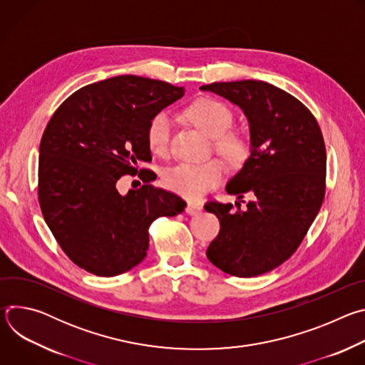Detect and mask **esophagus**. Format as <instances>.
Instances as JSON below:
<instances>
[{"label": "esophagus", "instance_id": "esophagus-1", "mask_svg": "<svg viewBox=\"0 0 365 365\" xmlns=\"http://www.w3.org/2000/svg\"><path fill=\"white\" fill-rule=\"evenodd\" d=\"M202 211V206L199 203H193V202H189L187 206H186V214L189 215H196Z\"/></svg>", "mask_w": 365, "mask_h": 365}]
</instances>
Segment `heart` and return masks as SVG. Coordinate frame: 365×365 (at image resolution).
Wrapping results in <instances>:
<instances>
[{
	"label": "heart",
	"mask_w": 365,
	"mask_h": 365,
	"mask_svg": "<svg viewBox=\"0 0 365 365\" xmlns=\"http://www.w3.org/2000/svg\"><path fill=\"white\" fill-rule=\"evenodd\" d=\"M186 117L197 130L214 138L217 151L228 162L240 165L248 158V140L237 131H230L234 117L224 102L200 98L187 107ZM170 131L172 121L166 113H159L151 118L147 127V143L153 154L165 155L168 153ZM224 175L225 166L217 159L203 163H180L165 175V183L183 197L199 199L215 189Z\"/></svg>",
	"instance_id": "1"
}]
</instances>
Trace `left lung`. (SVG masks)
Wrapping results in <instances>:
<instances>
[{
    "label": "left lung",
    "mask_w": 365,
    "mask_h": 365,
    "mask_svg": "<svg viewBox=\"0 0 365 365\" xmlns=\"http://www.w3.org/2000/svg\"><path fill=\"white\" fill-rule=\"evenodd\" d=\"M240 107L250 127V158L227 183V192L251 200L207 202L221 230L206 255L237 277L264 274L297 250L325 196L327 151L321 128L303 103L262 81L200 86Z\"/></svg>",
    "instance_id": "obj_1"
}]
</instances>
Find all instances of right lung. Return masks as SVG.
<instances>
[{
  "mask_svg": "<svg viewBox=\"0 0 365 365\" xmlns=\"http://www.w3.org/2000/svg\"><path fill=\"white\" fill-rule=\"evenodd\" d=\"M185 93L183 88L134 75L114 76L72 93L50 118L38 155V202L65 254L102 277L141 263L148 227L175 217L186 202L151 185L121 195L117 182L150 162L147 127ZM150 170H140L143 182Z\"/></svg>",
  "mask_w": 365,
  "mask_h": 365,
  "instance_id": "right-lung-1",
  "label": "right lung"
}]
</instances>
